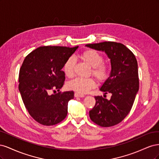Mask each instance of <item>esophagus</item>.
I'll return each mask as SVG.
<instances>
[{"mask_svg": "<svg viewBox=\"0 0 159 159\" xmlns=\"http://www.w3.org/2000/svg\"><path fill=\"white\" fill-rule=\"evenodd\" d=\"M74 96L75 98H83V97H84V95L82 93H78V92H75Z\"/></svg>", "mask_w": 159, "mask_h": 159, "instance_id": "esophagus-1", "label": "esophagus"}]
</instances>
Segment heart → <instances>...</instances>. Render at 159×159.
<instances>
[{"instance_id": "1", "label": "heart", "mask_w": 159, "mask_h": 159, "mask_svg": "<svg viewBox=\"0 0 159 159\" xmlns=\"http://www.w3.org/2000/svg\"><path fill=\"white\" fill-rule=\"evenodd\" d=\"M81 59L86 62L92 68V74L98 81H104L108 78L109 74V66L103 62V56L98 51L93 49H88L81 53ZM75 60L73 57H70L66 60L63 66L65 75L71 78L74 75ZM95 86V82L93 78H77L70 81L68 87L70 89L80 93H85Z\"/></svg>"}]
</instances>
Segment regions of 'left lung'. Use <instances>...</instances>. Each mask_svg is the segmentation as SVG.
Listing matches in <instances>:
<instances>
[{"instance_id": "obj_1", "label": "left lung", "mask_w": 159, "mask_h": 159, "mask_svg": "<svg viewBox=\"0 0 159 159\" xmlns=\"http://www.w3.org/2000/svg\"><path fill=\"white\" fill-rule=\"evenodd\" d=\"M85 46L104 51L111 64L110 76L100 88L105 94L111 93V97L107 100L102 96H95V105L89 111V117L101 127L114 126L129 114L138 92L137 59L133 53L121 43L103 42Z\"/></svg>"}]
</instances>
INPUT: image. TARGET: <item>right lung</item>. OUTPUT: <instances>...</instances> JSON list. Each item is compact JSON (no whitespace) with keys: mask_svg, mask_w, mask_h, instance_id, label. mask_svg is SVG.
Here are the masks:
<instances>
[{"mask_svg":"<svg viewBox=\"0 0 159 159\" xmlns=\"http://www.w3.org/2000/svg\"><path fill=\"white\" fill-rule=\"evenodd\" d=\"M78 46H44L27 55L19 71L18 89L30 116L43 125L60 123L68 113L73 91H60L66 79L61 70L66 60ZM54 91L55 94H51Z\"/></svg>","mask_w":159,"mask_h":159,"instance_id":"obj_1","label":"right lung"}]
</instances>
